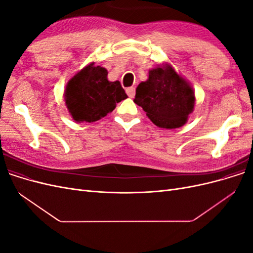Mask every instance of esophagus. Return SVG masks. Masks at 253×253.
<instances>
[{"label": "esophagus", "instance_id": "1", "mask_svg": "<svg viewBox=\"0 0 253 253\" xmlns=\"http://www.w3.org/2000/svg\"><path fill=\"white\" fill-rule=\"evenodd\" d=\"M126 94H127V96L129 97V98H134V96H135V87H127L126 89Z\"/></svg>", "mask_w": 253, "mask_h": 253}]
</instances>
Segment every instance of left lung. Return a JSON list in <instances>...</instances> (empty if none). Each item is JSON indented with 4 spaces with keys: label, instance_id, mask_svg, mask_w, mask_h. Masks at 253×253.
<instances>
[{
    "label": "left lung",
    "instance_id": "left-lung-1",
    "mask_svg": "<svg viewBox=\"0 0 253 253\" xmlns=\"http://www.w3.org/2000/svg\"><path fill=\"white\" fill-rule=\"evenodd\" d=\"M134 102L157 126L176 128L193 112L195 95L192 86L167 63L149 72V79L136 88Z\"/></svg>",
    "mask_w": 253,
    "mask_h": 253
}]
</instances>
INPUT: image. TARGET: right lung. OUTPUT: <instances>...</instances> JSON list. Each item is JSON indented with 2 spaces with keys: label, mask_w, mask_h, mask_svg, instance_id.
<instances>
[{
  "label": "right lung",
  "mask_w": 253,
  "mask_h": 253,
  "mask_svg": "<svg viewBox=\"0 0 253 253\" xmlns=\"http://www.w3.org/2000/svg\"><path fill=\"white\" fill-rule=\"evenodd\" d=\"M126 98L127 96L120 82L109 81L108 71L94 62L76 74L64 91L66 108L77 122L101 119Z\"/></svg>",
  "instance_id": "obj_1"
}]
</instances>
